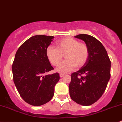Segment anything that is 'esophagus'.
<instances>
[{
    "mask_svg": "<svg viewBox=\"0 0 122 122\" xmlns=\"http://www.w3.org/2000/svg\"><path fill=\"white\" fill-rule=\"evenodd\" d=\"M64 76V74H60V77H63Z\"/></svg>",
    "mask_w": 122,
    "mask_h": 122,
    "instance_id": "esophagus-1",
    "label": "esophagus"
}]
</instances>
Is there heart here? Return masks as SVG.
<instances>
[{
  "instance_id": "1",
  "label": "heart",
  "mask_w": 122,
  "mask_h": 122,
  "mask_svg": "<svg viewBox=\"0 0 122 122\" xmlns=\"http://www.w3.org/2000/svg\"><path fill=\"white\" fill-rule=\"evenodd\" d=\"M57 47L49 46L46 50V54L50 63L56 66L60 63L65 54L66 60L57 67L56 71L60 73H66L73 70L75 67L83 66L88 61L89 50L88 46L72 37H65L58 41Z\"/></svg>"
}]
</instances>
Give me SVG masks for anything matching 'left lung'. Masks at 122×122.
I'll return each mask as SVG.
<instances>
[{
    "label": "left lung",
    "instance_id": "1",
    "mask_svg": "<svg viewBox=\"0 0 122 122\" xmlns=\"http://www.w3.org/2000/svg\"><path fill=\"white\" fill-rule=\"evenodd\" d=\"M85 42L89 50L85 65L71 75L70 96L79 105L89 106L100 98L110 79L111 61L101 42L90 35L81 34L75 36Z\"/></svg>",
    "mask_w": 122,
    "mask_h": 122
}]
</instances>
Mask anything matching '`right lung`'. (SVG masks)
Here are the masks:
<instances>
[{"label":"right lung","instance_id":"add662e5","mask_svg":"<svg viewBox=\"0 0 122 122\" xmlns=\"http://www.w3.org/2000/svg\"><path fill=\"white\" fill-rule=\"evenodd\" d=\"M53 36L36 35L17 51L12 65L13 80L21 97L33 106L48 102L54 96L59 74H47L53 70L46 54Z\"/></svg>","mask_w":122,"mask_h":122}]
</instances>
